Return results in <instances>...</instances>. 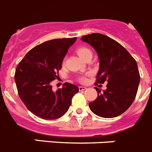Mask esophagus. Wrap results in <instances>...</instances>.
<instances>
[{
  "label": "esophagus",
  "mask_w": 152,
  "mask_h": 152,
  "mask_svg": "<svg viewBox=\"0 0 152 152\" xmlns=\"http://www.w3.org/2000/svg\"><path fill=\"white\" fill-rule=\"evenodd\" d=\"M86 87L85 86H79V90L80 91H83V90H86Z\"/></svg>",
  "instance_id": "1"
}]
</instances>
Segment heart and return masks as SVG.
Returning <instances> with one entry per match:
<instances>
[{
  "instance_id": "heart-1",
  "label": "heart",
  "mask_w": 152,
  "mask_h": 152,
  "mask_svg": "<svg viewBox=\"0 0 152 152\" xmlns=\"http://www.w3.org/2000/svg\"><path fill=\"white\" fill-rule=\"evenodd\" d=\"M77 53L80 57L83 60L86 59V57H89V56H92V50L89 48L86 47H80L77 49ZM86 80V77H83L80 78V81L84 82Z\"/></svg>"
}]
</instances>
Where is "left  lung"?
Wrapping results in <instances>:
<instances>
[{
  "mask_svg": "<svg viewBox=\"0 0 152 152\" xmlns=\"http://www.w3.org/2000/svg\"><path fill=\"white\" fill-rule=\"evenodd\" d=\"M82 41L96 50L99 59L97 83L107 82L98 97L89 104L91 111L103 118H113L127 110L135 99L140 80L137 63L129 52L107 36L92 34L83 36Z\"/></svg>",
  "mask_w": 152,
  "mask_h": 152,
  "instance_id": "8db88e82",
  "label": "left lung"
}]
</instances>
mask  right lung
Listing matches in <instances>:
<instances>
[{"instance_id": "obj_1", "label": "right lung", "mask_w": 152, "mask_h": 152, "mask_svg": "<svg viewBox=\"0 0 152 152\" xmlns=\"http://www.w3.org/2000/svg\"><path fill=\"white\" fill-rule=\"evenodd\" d=\"M76 40L74 37L45 42L27 52L17 66L15 81L18 95L27 109L39 118L50 120L63 116L78 92V87L72 83H65L56 92L50 85L57 78L68 49Z\"/></svg>"}]
</instances>
